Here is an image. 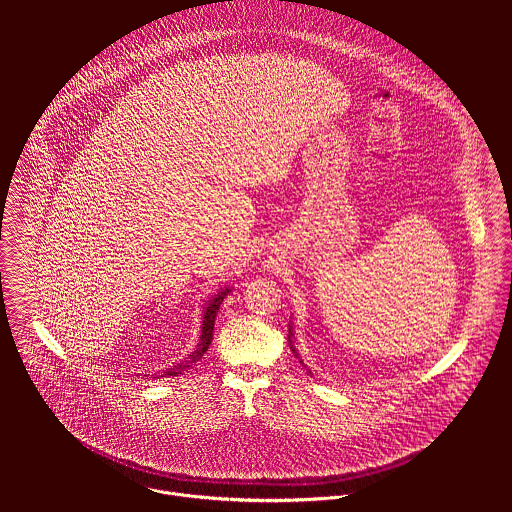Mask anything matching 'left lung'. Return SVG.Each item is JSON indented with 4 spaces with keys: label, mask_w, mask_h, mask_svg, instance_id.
<instances>
[{
    "label": "left lung",
    "mask_w": 512,
    "mask_h": 512,
    "mask_svg": "<svg viewBox=\"0 0 512 512\" xmlns=\"http://www.w3.org/2000/svg\"><path fill=\"white\" fill-rule=\"evenodd\" d=\"M292 337H293L292 325H290V335H288V339H290V349H292L293 355H295V357H297V359H299V355H297V351H295V347H293ZM299 363H301V365H303V361H301V359H299ZM309 374H311V372H309Z\"/></svg>",
    "instance_id": "obj_1"
}]
</instances>
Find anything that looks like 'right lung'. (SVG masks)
<instances>
[{
  "label": "right lung",
  "mask_w": 512,
  "mask_h": 512,
  "mask_svg": "<svg viewBox=\"0 0 512 512\" xmlns=\"http://www.w3.org/2000/svg\"><path fill=\"white\" fill-rule=\"evenodd\" d=\"M228 293H230V288H224V290H220L215 297H211V299H209V303H207V307H205V313H203L201 337H199L197 349L189 355V359H187V361H183V363H177V365L171 366V368H165L161 374H151L153 378H159V376H179L181 372H185L189 366L193 365V363H197V361L207 353V349H209V345H211V341H213V331H215L217 311H219L222 299H224Z\"/></svg>",
  "instance_id": "add662e5"
}]
</instances>
